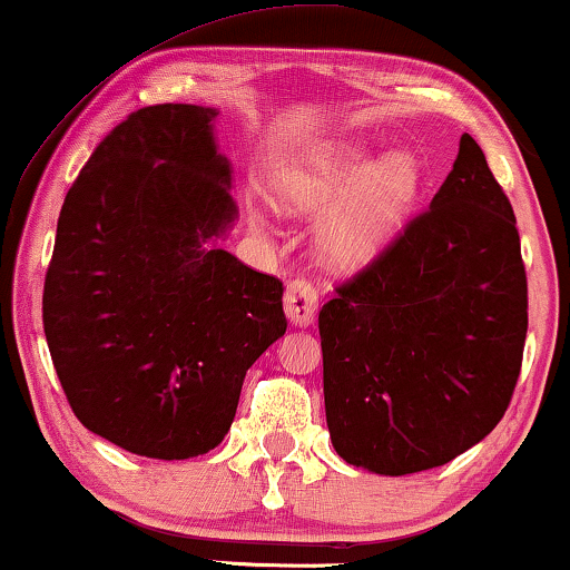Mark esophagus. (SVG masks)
I'll return each instance as SVG.
<instances>
[{
  "mask_svg": "<svg viewBox=\"0 0 570 570\" xmlns=\"http://www.w3.org/2000/svg\"><path fill=\"white\" fill-rule=\"evenodd\" d=\"M318 308V291L308 279H291L285 291V314L291 318L293 324L298 326H308L314 322Z\"/></svg>",
  "mask_w": 570,
  "mask_h": 570,
  "instance_id": "obj_1",
  "label": "esophagus"
}]
</instances>
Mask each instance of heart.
Segmentation results:
<instances>
[{
  "label": "heart",
  "instance_id": "1",
  "mask_svg": "<svg viewBox=\"0 0 570 570\" xmlns=\"http://www.w3.org/2000/svg\"><path fill=\"white\" fill-rule=\"evenodd\" d=\"M420 170L407 153L373 158L361 147H326L291 168L283 197L295 207L347 199L324 225V248L337 262H365L400 228L417 194Z\"/></svg>",
  "mask_w": 570,
  "mask_h": 570
}]
</instances>
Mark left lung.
Instances as JSON below:
<instances>
[{
  "mask_svg": "<svg viewBox=\"0 0 570 570\" xmlns=\"http://www.w3.org/2000/svg\"><path fill=\"white\" fill-rule=\"evenodd\" d=\"M527 308L513 207L462 135L431 205L318 311L337 454L376 474H412L485 439L517 389Z\"/></svg>",
  "mask_w": 570,
  "mask_h": 570,
  "instance_id": "8db88e82",
  "label": "left lung"
}]
</instances>
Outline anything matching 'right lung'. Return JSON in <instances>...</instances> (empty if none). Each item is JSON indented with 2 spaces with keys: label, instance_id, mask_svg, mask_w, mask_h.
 I'll list each match as a JSON object with an SVG mask.
<instances>
[{
  "label": "right lung",
  "instance_id": "right-lung-1",
  "mask_svg": "<svg viewBox=\"0 0 570 570\" xmlns=\"http://www.w3.org/2000/svg\"><path fill=\"white\" fill-rule=\"evenodd\" d=\"M213 108L158 104L100 139L69 186L43 332L77 420L153 459L207 454L256 357L287 330L283 279L205 240L236 205Z\"/></svg>",
  "mask_w": 570,
  "mask_h": 570
}]
</instances>
